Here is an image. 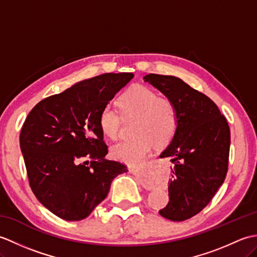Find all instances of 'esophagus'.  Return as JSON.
<instances>
[{
  "mask_svg": "<svg viewBox=\"0 0 257 257\" xmlns=\"http://www.w3.org/2000/svg\"><path fill=\"white\" fill-rule=\"evenodd\" d=\"M129 171L132 172V173H134V174H136V176H139V174H140V172L137 170V169H135V168H129ZM155 185H156V183H155L154 180H151V179H149V180H143V187L145 189L151 190V189H154Z\"/></svg>",
  "mask_w": 257,
  "mask_h": 257,
  "instance_id": "1",
  "label": "esophagus"
}]
</instances>
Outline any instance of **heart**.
<instances>
[{
	"label": "heart",
	"mask_w": 257,
	"mask_h": 257,
	"mask_svg": "<svg viewBox=\"0 0 257 257\" xmlns=\"http://www.w3.org/2000/svg\"><path fill=\"white\" fill-rule=\"evenodd\" d=\"M119 106L124 118H137L134 140L120 141L111 147L114 159L140 166L149 157L154 144L165 147L173 139L179 127V113L176 103L161 98L156 91L145 86H134L121 96ZM121 116L112 106L101 109L99 125L102 134L110 139L119 135Z\"/></svg>",
	"instance_id": "obj_1"
}]
</instances>
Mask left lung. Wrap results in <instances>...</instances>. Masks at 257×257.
Returning <instances> with one entry per match:
<instances>
[{"instance_id": "1", "label": "left lung", "mask_w": 257, "mask_h": 257, "mask_svg": "<svg viewBox=\"0 0 257 257\" xmlns=\"http://www.w3.org/2000/svg\"><path fill=\"white\" fill-rule=\"evenodd\" d=\"M176 103L179 127L161 158L173 163L169 203L159 211L171 221L194 216L210 203L227 173L231 134L226 118L213 100L174 76L144 77Z\"/></svg>"}]
</instances>
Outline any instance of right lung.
<instances>
[{
    "instance_id": "1",
    "label": "right lung",
    "mask_w": 257,
    "mask_h": 257,
    "mask_svg": "<svg viewBox=\"0 0 257 257\" xmlns=\"http://www.w3.org/2000/svg\"><path fill=\"white\" fill-rule=\"evenodd\" d=\"M134 78L108 73L41 100L20 135L30 187L37 200L66 221H80L106 198L112 180L127 172L108 160L101 109Z\"/></svg>"
}]
</instances>
